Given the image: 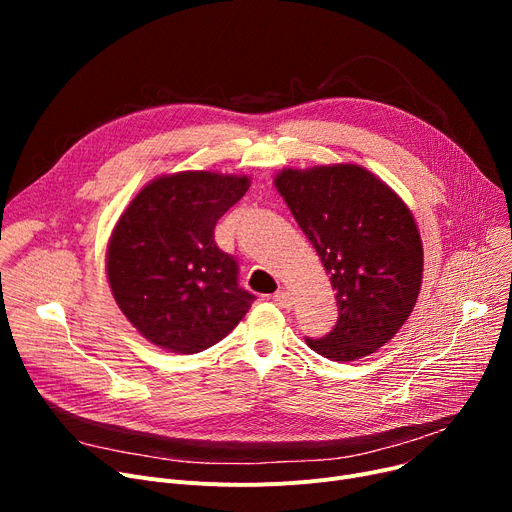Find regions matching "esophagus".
<instances>
[{
	"label": "esophagus",
	"mask_w": 512,
	"mask_h": 512,
	"mask_svg": "<svg viewBox=\"0 0 512 512\" xmlns=\"http://www.w3.org/2000/svg\"><path fill=\"white\" fill-rule=\"evenodd\" d=\"M274 301H276L278 307H282V309H290V307H292V297H290L288 290H278V292L274 294Z\"/></svg>",
	"instance_id": "obj_1"
}]
</instances>
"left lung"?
<instances>
[{
    "instance_id": "obj_1",
    "label": "left lung",
    "mask_w": 512,
    "mask_h": 512,
    "mask_svg": "<svg viewBox=\"0 0 512 512\" xmlns=\"http://www.w3.org/2000/svg\"><path fill=\"white\" fill-rule=\"evenodd\" d=\"M274 184L336 292L334 330L307 344L332 361L375 353L402 328L419 297L423 245L411 209L357 164L286 168Z\"/></svg>"
}]
</instances>
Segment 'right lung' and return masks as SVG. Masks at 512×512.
Here are the masks:
<instances>
[{
  "mask_svg": "<svg viewBox=\"0 0 512 512\" xmlns=\"http://www.w3.org/2000/svg\"><path fill=\"white\" fill-rule=\"evenodd\" d=\"M249 176L178 172L143 186L120 215L105 270L120 311L149 342L195 355L228 336L255 294L238 286V263L213 240Z\"/></svg>",
  "mask_w": 512,
  "mask_h": 512,
  "instance_id": "add662e5",
  "label": "right lung"
}]
</instances>
